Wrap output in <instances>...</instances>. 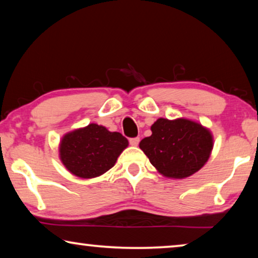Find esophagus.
<instances>
[{
  "label": "esophagus",
  "mask_w": 258,
  "mask_h": 258,
  "mask_svg": "<svg viewBox=\"0 0 258 258\" xmlns=\"http://www.w3.org/2000/svg\"><path fill=\"white\" fill-rule=\"evenodd\" d=\"M139 142H140V138H131L130 139V144L134 146V147L139 145Z\"/></svg>",
  "instance_id": "34e87169"
}]
</instances>
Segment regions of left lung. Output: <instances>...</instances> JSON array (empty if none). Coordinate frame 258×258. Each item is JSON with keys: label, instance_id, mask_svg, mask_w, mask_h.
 <instances>
[{"label": "left lung", "instance_id": "left-lung-1", "mask_svg": "<svg viewBox=\"0 0 258 258\" xmlns=\"http://www.w3.org/2000/svg\"><path fill=\"white\" fill-rule=\"evenodd\" d=\"M139 147L161 175L183 179L205 166L213 149L211 131L186 118H159Z\"/></svg>", "mask_w": 258, "mask_h": 258}]
</instances>
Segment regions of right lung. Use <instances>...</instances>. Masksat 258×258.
<instances>
[{"instance_id":"obj_1","label":"right lung","mask_w":258,"mask_h":258,"mask_svg":"<svg viewBox=\"0 0 258 258\" xmlns=\"http://www.w3.org/2000/svg\"><path fill=\"white\" fill-rule=\"evenodd\" d=\"M127 146L128 140L121 133L92 122L64 134L59 144V157L71 174L94 178L110 170Z\"/></svg>"}]
</instances>
